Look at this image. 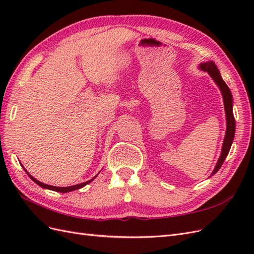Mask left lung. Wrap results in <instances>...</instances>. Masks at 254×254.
<instances>
[{
    "instance_id": "obj_1",
    "label": "left lung",
    "mask_w": 254,
    "mask_h": 254,
    "mask_svg": "<svg viewBox=\"0 0 254 254\" xmlns=\"http://www.w3.org/2000/svg\"><path fill=\"white\" fill-rule=\"evenodd\" d=\"M199 68H200L201 71L207 72V74L211 76L212 79L215 81V83L217 84V87L219 88L221 94H222V99H224V105H225V112H226L227 130H226L224 143H222L220 157L217 161L216 165H215L213 173L211 174V176H213L218 172L222 163H224V161L227 158L228 153L230 151V148H231L232 142L234 140L235 120H234V115H233V98H232L231 91H230L229 87L227 86V83L224 81V79H222L221 75L219 73V70L217 68V66L215 65L213 61H206V63L200 64H199Z\"/></svg>"
}]
</instances>
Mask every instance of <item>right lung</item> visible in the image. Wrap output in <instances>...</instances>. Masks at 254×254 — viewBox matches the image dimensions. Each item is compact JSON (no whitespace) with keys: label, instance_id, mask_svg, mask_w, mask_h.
Masks as SVG:
<instances>
[{"label":"right lung","instance_id":"right-lung-1","mask_svg":"<svg viewBox=\"0 0 254 254\" xmlns=\"http://www.w3.org/2000/svg\"><path fill=\"white\" fill-rule=\"evenodd\" d=\"M22 165V164H21ZM22 167L24 168V166L22 165ZM25 170V168H24ZM25 172H26V170H25ZM27 173V172H26ZM27 175L30 177V179H32L34 182H36L38 186H40L41 188H43V189H48V190H55V191H59V193H68V191H72V190H78V189H81V188H83L84 186H87V184H89L90 182H92L93 181L96 177H97V175L95 176V177H93V178H92L91 180H89V181H86V182H82V183H79V184H75V186H72V187H66V188H58V187H53V186H49V184H45V183H42V182H40L39 180H37V179H35L33 176H30L28 173H27Z\"/></svg>","mask_w":254,"mask_h":254}]
</instances>
